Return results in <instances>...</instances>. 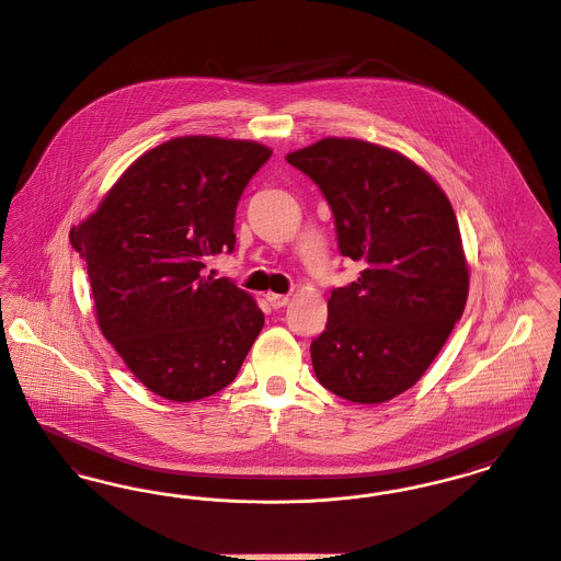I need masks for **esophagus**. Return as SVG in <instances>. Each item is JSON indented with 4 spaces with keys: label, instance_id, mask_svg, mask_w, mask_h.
Listing matches in <instances>:
<instances>
[{
    "label": "esophagus",
    "instance_id": "1",
    "mask_svg": "<svg viewBox=\"0 0 561 561\" xmlns=\"http://www.w3.org/2000/svg\"><path fill=\"white\" fill-rule=\"evenodd\" d=\"M265 299L270 301L272 308H283V306L289 304V298H287V296H280V294H265Z\"/></svg>",
    "mask_w": 561,
    "mask_h": 561
}]
</instances>
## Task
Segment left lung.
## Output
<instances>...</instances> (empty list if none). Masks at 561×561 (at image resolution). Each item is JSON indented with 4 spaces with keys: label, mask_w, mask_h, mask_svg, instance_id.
Returning a JSON list of instances; mask_svg holds the SVG:
<instances>
[{
    "label": "left lung",
    "mask_w": 561,
    "mask_h": 561,
    "mask_svg": "<svg viewBox=\"0 0 561 561\" xmlns=\"http://www.w3.org/2000/svg\"><path fill=\"white\" fill-rule=\"evenodd\" d=\"M287 161L325 195L337 249L359 278L328 299L312 340L319 382L357 404H380L423 376L461 319L470 272L445 191L398 150L323 138Z\"/></svg>",
    "instance_id": "1"
}]
</instances>
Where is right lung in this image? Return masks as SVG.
I'll return each instance as SVG.
<instances>
[{"instance_id": "right-lung-1", "label": "right lung", "mask_w": 561, "mask_h": 561, "mask_svg": "<svg viewBox=\"0 0 561 561\" xmlns=\"http://www.w3.org/2000/svg\"><path fill=\"white\" fill-rule=\"evenodd\" d=\"M270 154L251 140H168L140 154L72 229L102 334L165 400L221 391L262 332L255 299L202 270L233 251L238 199Z\"/></svg>"}]
</instances>
